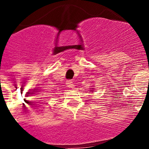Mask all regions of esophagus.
I'll return each instance as SVG.
<instances>
[{"label":"esophagus","mask_w":149,"mask_h":149,"mask_svg":"<svg viewBox=\"0 0 149 149\" xmlns=\"http://www.w3.org/2000/svg\"><path fill=\"white\" fill-rule=\"evenodd\" d=\"M66 84H67L68 87H70V88H71V89L74 88V84H73V83H72V81L68 80V81L66 82Z\"/></svg>","instance_id":"34e87169"}]
</instances>
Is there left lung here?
Wrapping results in <instances>:
<instances>
[{
    "mask_svg": "<svg viewBox=\"0 0 149 149\" xmlns=\"http://www.w3.org/2000/svg\"><path fill=\"white\" fill-rule=\"evenodd\" d=\"M92 89H93V88H92ZM91 91H93V90H91Z\"/></svg>",
    "mask_w": 149,
    "mask_h": 149,
    "instance_id": "obj_1",
    "label": "left lung"
}]
</instances>
